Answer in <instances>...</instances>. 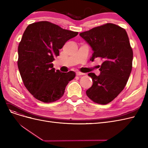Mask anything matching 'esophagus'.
<instances>
[{
    "label": "esophagus",
    "mask_w": 148,
    "mask_h": 148,
    "mask_svg": "<svg viewBox=\"0 0 148 148\" xmlns=\"http://www.w3.org/2000/svg\"><path fill=\"white\" fill-rule=\"evenodd\" d=\"M76 75H77V76H81V75H83L84 74L83 73L79 72V71H77V72H76Z\"/></svg>",
    "instance_id": "esophagus-1"
}]
</instances>
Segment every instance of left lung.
<instances>
[{
  "mask_svg": "<svg viewBox=\"0 0 148 148\" xmlns=\"http://www.w3.org/2000/svg\"><path fill=\"white\" fill-rule=\"evenodd\" d=\"M79 36L92 49L90 60L100 58L103 61L99 76L88 74L93 83L86 95L97 104H108L122 91L132 71L133 54L128 34L120 26L106 23Z\"/></svg>",
  "mask_w": 148,
  "mask_h": 148,
  "instance_id": "obj_1",
  "label": "left lung"
}]
</instances>
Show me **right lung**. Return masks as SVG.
<instances>
[{"label": "right lung", "instance_id": "1", "mask_svg": "<svg viewBox=\"0 0 148 148\" xmlns=\"http://www.w3.org/2000/svg\"><path fill=\"white\" fill-rule=\"evenodd\" d=\"M78 34L46 21L26 28L18 47L17 64L24 85L36 99L49 103L63 96L75 73L56 71L52 62L65 43Z\"/></svg>", "mask_w": 148, "mask_h": 148}]
</instances>
